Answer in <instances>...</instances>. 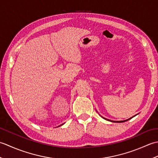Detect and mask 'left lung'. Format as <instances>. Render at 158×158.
Returning <instances> with one entry per match:
<instances>
[{"label":"left lung","instance_id":"left-lung-1","mask_svg":"<svg viewBox=\"0 0 158 158\" xmlns=\"http://www.w3.org/2000/svg\"><path fill=\"white\" fill-rule=\"evenodd\" d=\"M133 117H135V116H133ZM133 117H130V119H126V120H124V121H117V122H116V121H111V120H109V119H105V118H104V117H103V118L105 119H106V120H108V121H110V122H119V123H121V122H126V121L129 120V119H132Z\"/></svg>","mask_w":158,"mask_h":158}]
</instances>
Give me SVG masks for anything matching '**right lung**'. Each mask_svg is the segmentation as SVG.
I'll use <instances>...</instances> for the list:
<instances>
[{
	"label": "right lung",
	"instance_id": "obj_1",
	"mask_svg": "<svg viewBox=\"0 0 158 158\" xmlns=\"http://www.w3.org/2000/svg\"><path fill=\"white\" fill-rule=\"evenodd\" d=\"M62 125H60V126H62Z\"/></svg>",
	"mask_w": 158,
	"mask_h": 158
}]
</instances>
